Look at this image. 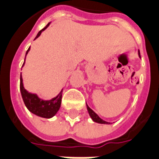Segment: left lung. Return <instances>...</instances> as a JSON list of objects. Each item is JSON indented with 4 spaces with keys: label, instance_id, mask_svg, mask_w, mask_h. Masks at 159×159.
<instances>
[{
    "label": "left lung",
    "instance_id": "left-lung-1",
    "mask_svg": "<svg viewBox=\"0 0 159 159\" xmlns=\"http://www.w3.org/2000/svg\"><path fill=\"white\" fill-rule=\"evenodd\" d=\"M138 55H139V57H141V56H140V51H138ZM87 109H88V111H89V116H90L92 120H93L94 122H97V123H99V124H110V123H109V122H107L105 121V120H102V119L98 116L97 114H96L93 109L89 108L88 104H87Z\"/></svg>",
    "mask_w": 159,
    "mask_h": 159
}]
</instances>
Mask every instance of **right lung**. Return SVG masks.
Returning <instances> with one entry per match:
<instances>
[{"label":"right lung","instance_id":"add662e5","mask_svg":"<svg viewBox=\"0 0 159 159\" xmlns=\"http://www.w3.org/2000/svg\"><path fill=\"white\" fill-rule=\"evenodd\" d=\"M50 24V23H48L42 30H40L38 33L37 36L35 37V39L41 34V33L43 30H45L49 27ZM29 50H30V48H29V50H27L26 56L29 53ZM24 63L25 62H23V65H24ZM20 91H21V94H22L23 102L25 103L26 107L28 108V109L30 112L34 114L36 116H39V117H43V118L50 119L55 116L60 109L61 103L63 89L56 98H53L52 99H50V100H43V99H41V98L38 97L37 94L29 93L24 89L23 83V77H22V74H21L20 75Z\"/></svg>","mask_w":159,"mask_h":159}]
</instances>
